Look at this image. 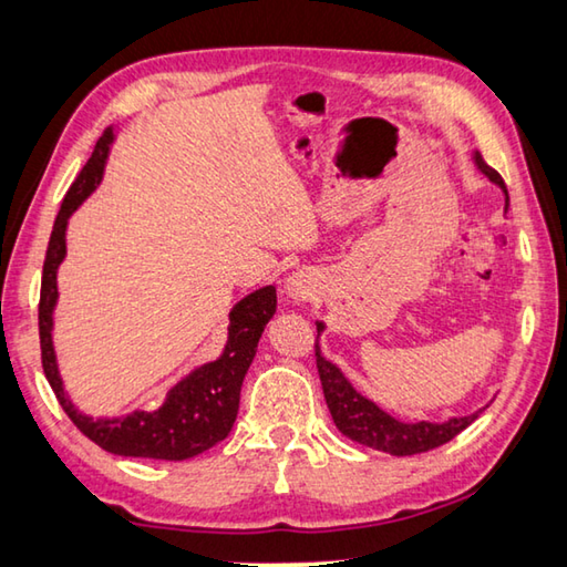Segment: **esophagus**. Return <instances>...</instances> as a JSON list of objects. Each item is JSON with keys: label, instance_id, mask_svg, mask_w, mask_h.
Wrapping results in <instances>:
<instances>
[{"label": "esophagus", "instance_id": "1", "mask_svg": "<svg viewBox=\"0 0 567 567\" xmlns=\"http://www.w3.org/2000/svg\"><path fill=\"white\" fill-rule=\"evenodd\" d=\"M285 290L292 297V300H305V297H310L315 292L312 277L307 272H292L290 277H287Z\"/></svg>", "mask_w": 567, "mask_h": 567}]
</instances>
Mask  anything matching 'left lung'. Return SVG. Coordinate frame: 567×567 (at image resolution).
I'll list each match as a JSON object with an SVG mask.
<instances>
[{
  "instance_id": "1",
  "label": "left lung",
  "mask_w": 567,
  "mask_h": 567,
  "mask_svg": "<svg viewBox=\"0 0 567 567\" xmlns=\"http://www.w3.org/2000/svg\"><path fill=\"white\" fill-rule=\"evenodd\" d=\"M473 163L476 168L486 176L491 183H496L498 188L506 195V208H508V190L506 183L493 171L486 161L481 158L478 151H473ZM324 322H317V337L324 332ZM315 357H317V372L322 379L324 399L329 406V414H332L337 429L342 431L347 439L357 441V444L384 451L391 456H414L424 454L436 446H444L446 441L458 436L463 429H466L471 421L478 419V411L471 416H451L449 421H416V424H406V421H399L384 409H379L372 399L359 394L352 386V382L342 374V369L329 362L319 349V339L315 344Z\"/></svg>"
}]
</instances>
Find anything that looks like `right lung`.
I'll list each match as a JSON object with an SVG mask.
<instances>
[{
    "label": "right lung",
    "mask_w": 567,
    "mask_h": 567,
    "mask_svg": "<svg viewBox=\"0 0 567 567\" xmlns=\"http://www.w3.org/2000/svg\"><path fill=\"white\" fill-rule=\"evenodd\" d=\"M116 138L113 128H106L99 138L94 153L79 178L71 183L61 210L51 230L49 248L44 257V275H41L39 297V339H41V367L51 389L59 399L61 409L74 421L81 434L89 436L109 454L133 456V458H161V461H185L213 449L218 441L230 434L240 406L243 379L257 352V342L277 310V292L272 285L245 295L230 310L228 342L213 362L193 369L188 377L173 386L166 401L156 411H131L126 416H89L74 406V401L64 391V379L59 374L56 349H54V310L59 300L56 272L66 257V225L74 210L104 178L106 158L111 143Z\"/></svg>",
    "instance_id": "obj_1"
}]
</instances>
